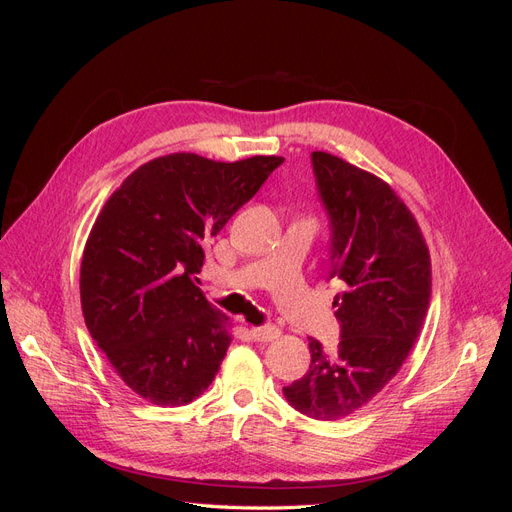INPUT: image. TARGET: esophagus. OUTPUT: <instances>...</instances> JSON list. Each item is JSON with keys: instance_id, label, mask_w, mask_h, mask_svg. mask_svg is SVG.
Returning <instances> with one entry per match:
<instances>
[{"instance_id": "obj_1", "label": "esophagus", "mask_w": 512, "mask_h": 512, "mask_svg": "<svg viewBox=\"0 0 512 512\" xmlns=\"http://www.w3.org/2000/svg\"><path fill=\"white\" fill-rule=\"evenodd\" d=\"M250 335L256 339V342H273V339L280 337V329H275V327H252Z\"/></svg>"}]
</instances>
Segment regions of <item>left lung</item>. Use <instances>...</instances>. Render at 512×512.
<instances>
[{
    "label": "left lung",
    "mask_w": 512,
    "mask_h": 512,
    "mask_svg": "<svg viewBox=\"0 0 512 512\" xmlns=\"http://www.w3.org/2000/svg\"><path fill=\"white\" fill-rule=\"evenodd\" d=\"M331 220L342 339L333 359L309 337L307 374L284 386L288 404L316 421L365 408L404 365L431 299V258L421 226L389 183L327 151L312 153Z\"/></svg>",
    "instance_id": "left-lung-1"
}]
</instances>
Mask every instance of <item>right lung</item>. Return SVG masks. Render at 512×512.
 <instances>
[{
	"label": "right lung",
	"mask_w": 512,
	"mask_h": 512,
	"mask_svg": "<svg viewBox=\"0 0 512 512\" xmlns=\"http://www.w3.org/2000/svg\"><path fill=\"white\" fill-rule=\"evenodd\" d=\"M282 162L170 153L138 166L104 203L81 262L83 316L117 376L151 404H190L218 374L230 324L196 273L211 237Z\"/></svg>",
	"instance_id": "obj_1"
}]
</instances>
